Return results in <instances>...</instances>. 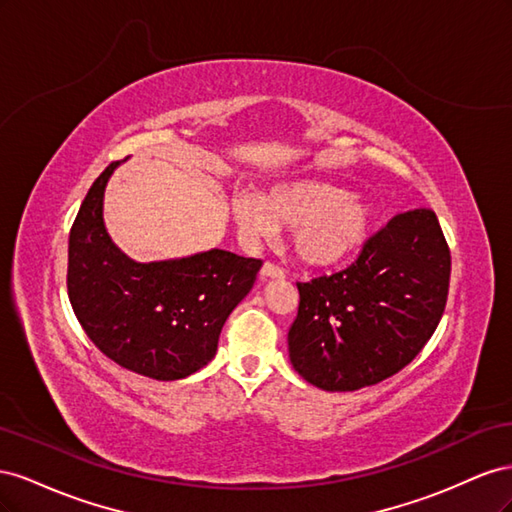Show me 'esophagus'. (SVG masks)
Segmentation results:
<instances>
[{"mask_svg": "<svg viewBox=\"0 0 512 512\" xmlns=\"http://www.w3.org/2000/svg\"><path fill=\"white\" fill-rule=\"evenodd\" d=\"M260 277H262V280H267V277H273V280H282L284 271L277 265H273V262H265V265H262V269H260Z\"/></svg>", "mask_w": 512, "mask_h": 512, "instance_id": "1", "label": "esophagus"}]
</instances>
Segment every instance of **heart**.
Returning a JSON list of instances; mask_svg holds the SVG:
<instances>
[{
  "label": "heart",
  "instance_id": "1",
  "mask_svg": "<svg viewBox=\"0 0 512 512\" xmlns=\"http://www.w3.org/2000/svg\"><path fill=\"white\" fill-rule=\"evenodd\" d=\"M230 211L247 239L292 228V250L307 267H337L374 235L378 209L365 196L320 179H288L258 192H237Z\"/></svg>",
  "mask_w": 512,
  "mask_h": 512
}]
</instances>
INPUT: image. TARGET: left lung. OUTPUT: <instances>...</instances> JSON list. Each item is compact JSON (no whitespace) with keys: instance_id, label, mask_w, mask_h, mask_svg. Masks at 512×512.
<instances>
[{"instance_id":"obj_1","label":"left lung","mask_w":512,"mask_h":512,"mask_svg":"<svg viewBox=\"0 0 512 512\" xmlns=\"http://www.w3.org/2000/svg\"><path fill=\"white\" fill-rule=\"evenodd\" d=\"M451 252L431 209L399 213L352 265L299 288L292 367L322 391H359L404 369L444 314Z\"/></svg>"}]
</instances>
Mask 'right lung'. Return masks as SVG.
<instances>
[{
	"label": "right lung",
	"mask_w": 512,
	"mask_h": 512,
	"mask_svg": "<svg viewBox=\"0 0 512 512\" xmlns=\"http://www.w3.org/2000/svg\"><path fill=\"white\" fill-rule=\"evenodd\" d=\"M117 166L104 168L72 224L68 297L108 359L153 380H181L213 359L226 318L252 290L262 262L226 250L132 260L108 237L102 218Z\"/></svg>",
	"instance_id": "1"
}]
</instances>
